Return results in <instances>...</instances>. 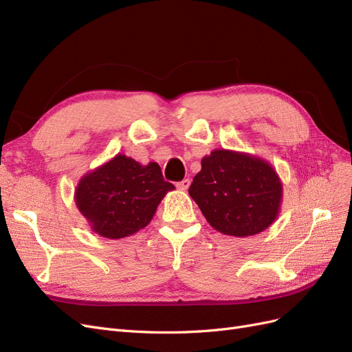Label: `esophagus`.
<instances>
[{
    "instance_id": "1",
    "label": "esophagus",
    "mask_w": 352,
    "mask_h": 352,
    "mask_svg": "<svg viewBox=\"0 0 352 352\" xmlns=\"http://www.w3.org/2000/svg\"><path fill=\"white\" fill-rule=\"evenodd\" d=\"M189 185H190V180L189 179H184V180H180V182L176 184L177 189H180V190H186L189 188Z\"/></svg>"
}]
</instances>
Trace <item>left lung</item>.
Wrapping results in <instances>:
<instances>
[{
  "instance_id": "left-lung-1",
  "label": "left lung",
  "mask_w": 352,
  "mask_h": 352,
  "mask_svg": "<svg viewBox=\"0 0 352 352\" xmlns=\"http://www.w3.org/2000/svg\"><path fill=\"white\" fill-rule=\"evenodd\" d=\"M189 195L216 230L229 236H252L279 214L282 184L264 160L216 150L201 162Z\"/></svg>"
}]
</instances>
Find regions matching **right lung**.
Returning <instances> with one entry per match:
<instances>
[{
    "mask_svg": "<svg viewBox=\"0 0 352 352\" xmlns=\"http://www.w3.org/2000/svg\"><path fill=\"white\" fill-rule=\"evenodd\" d=\"M173 189L157 163L142 166L117 154L80 179L74 199L95 233L120 239L145 228L160 201Z\"/></svg>",
    "mask_w": 352,
    "mask_h": 352,
    "instance_id": "right-lung-1",
    "label": "right lung"
}]
</instances>
